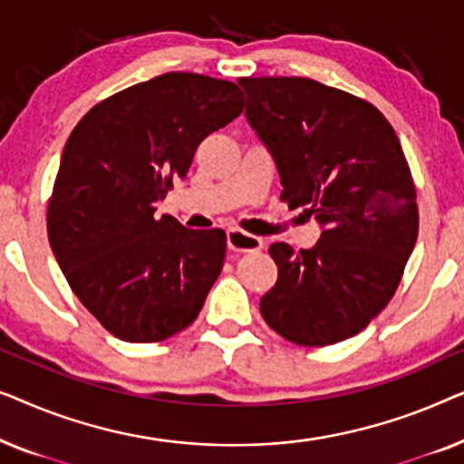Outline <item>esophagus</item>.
Segmentation results:
<instances>
[{
  "instance_id": "34e87169",
  "label": "esophagus",
  "mask_w": 464,
  "mask_h": 464,
  "mask_svg": "<svg viewBox=\"0 0 464 464\" xmlns=\"http://www.w3.org/2000/svg\"><path fill=\"white\" fill-rule=\"evenodd\" d=\"M264 246V240L253 237V234H246L238 227H232L227 230V249L234 253H256Z\"/></svg>"
}]
</instances>
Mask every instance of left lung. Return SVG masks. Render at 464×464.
<instances>
[{"mask_svg":"<svg viewBox=\"0 0 464 464\" xmlns=\"http://www.w3.org/2000/svg\"><path fill=\"white\" fill-rule=\"evenodd\" d=\"M246 120L268 145L281 200L323 227L313 249L270 245L278 281L264 321L300 346L353 338L382 313L418 238L401 143L370 101L310 78H238Z\"/></svg>","mask_w":464,"mask_h":464,"instance_id":"obj_1","label":"left lung"}]
</instances>
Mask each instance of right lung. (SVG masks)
Segmentation results:
<instances>
[{
    "label": "right lung",
    "mask_w": 464,
    "mask_h": 464,
    "mask_svg": "<svg viewBox=\"0 0 464 464\" xmlns=\"http://www.w3.org/2000/svg\"><path fill=\"white\" fill-rule=\"evenodd\" d=\"M243 91L170 72L92 107L63 150L48 240L69 287L107 332L162 342L196 321L226 259V232L154 218L211 132L243 113Z\"/></svg>",
    "instance_id": "right-lung-1"
}]
</instances>
